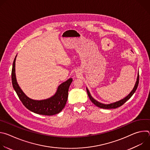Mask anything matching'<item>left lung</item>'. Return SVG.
Wrapping results in <instances>:
<instances>
[{
	"instance_id": "8db88e82",
	"label": "left lung",
	"mask_w": 150,
	"mask_h": 150,
	"mask_svg": "<svg viewBox=\"0 0 150 150\" xmlns=\"http://www.w3.org/2000/svg\"><path fill=\"white\" fill-rule=\"evenodd\" d=\"M138 83H139V74H138V77H137V82H136V83L135 85L134 86V88H133L132 91L129 93V94L125 98H124L123 99L121 100H119L118 101H116L115 103H111V104H103V103H101L97 101H96V100H94L91 96L87 88V94H88V96L90 99V100L93 102V104H94L96 106L98 107V108H102V109H116L117 108H119V107H120L121 105H122L126 101H127L128 100H129L132 96V95L134 94V93L135 92V91L137 90V87L138 86Z\"/></svg>"
}]
</instances>
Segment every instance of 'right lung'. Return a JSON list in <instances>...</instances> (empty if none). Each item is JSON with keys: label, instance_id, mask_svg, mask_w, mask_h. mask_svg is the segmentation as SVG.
<instances>
[{"label": "right lung", "instance_id": "obj_1", "mask_svg": "<svg viewBox=\"0 0 150 150\" xmlns=\"http://www.w3.org/2000/svg\"><path fill=\"white\" fill-rule=\"evenodd\" d=\"M15 56L12 69V82L13 87L23 105L30 111L42 115L52 116L60 112L66 105L69 88L72 79L69 78L58 87L57 92L52 97L43 100H34L28 98L21 90L16 82L15 76Z\"/></svg>", "mask_w": 150, "mask_h": 150}]
</instances>
